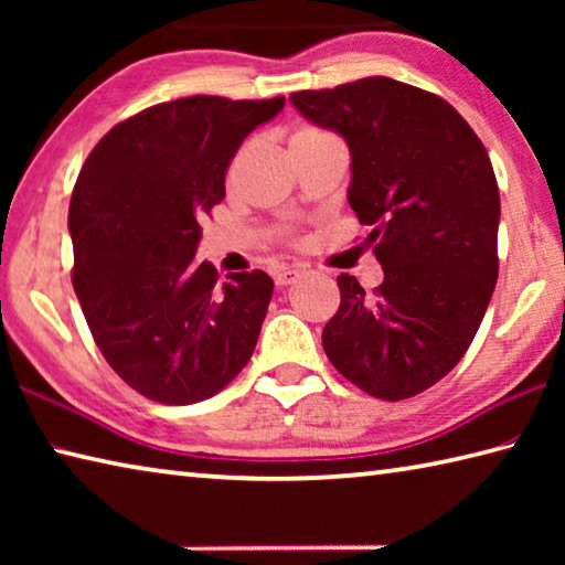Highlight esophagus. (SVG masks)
Segmentation results:
<instances>
[{"label":"esophagus","instance_id":"obj_1","mask_svg":"<svg viewBox=\"0 0 565 565\" xmlns=\"http://www.w3.org/2000/svg\"><path fill=\"white\" fill-rule=\"evenodd\" d=\"M303 276L301 269H281L279 274H276V286H289V284H296Z\"/></svg>","mask_w":565,"mask_h":565}]
</instances>
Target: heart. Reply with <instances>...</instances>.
Wrapping results in <instances>:
<instances>
[{"label":"heart","instance_id":"1","mask_svg":"<svg viewBox=\"0 0 565 565\" xmlns=\"http://www.w3.org/2000/svg\"><path fill=\"white\" fill-rule=\"evenodd\" d=\"M299 134H321V131H317V129H303V131H299ZM299 134H294V137H299Z\"/></svg>","mask_w":565,"mask_h":565}]
</instances>
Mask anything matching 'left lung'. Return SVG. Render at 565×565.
<instances>
[{
    "instance_id": "1",
    "label": "left lung",
    "mask_w": 565,
    "mask_h": 565,
    "mask_svg": "<svg viewBox=\"0 0 565 565\" xmlns=\"http://www.w3.org/2000/svg\"><path fill=\"white\" fill-rule=\"evenodd\" d=\"M289 102L347 141L349 204L384 266L371 296L339 276L323 351L371 396H416L463 359L499 279L501 199L489 151L451 104L388 76Z\"/></svg>"
}]
</instances>
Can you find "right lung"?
Returning <instances> with one entry per match:
<instances>
[{"label":"right lung","mask_w":565,"mask_h":565,"mask_svg":"<svg viewBox=\"0 0 565 565\" xmlns=\"http://www.w3.org/2000/svg\"><path fill=\"white\" fill-rule=\"evenodd\" d=\"M284 97H186L121 121L84 161L70 202L74 291L109 366L159 404H196L252 359L274 281L196 262L199 218Z\"/></svg>","instance_id":"1"}]
</instances>
